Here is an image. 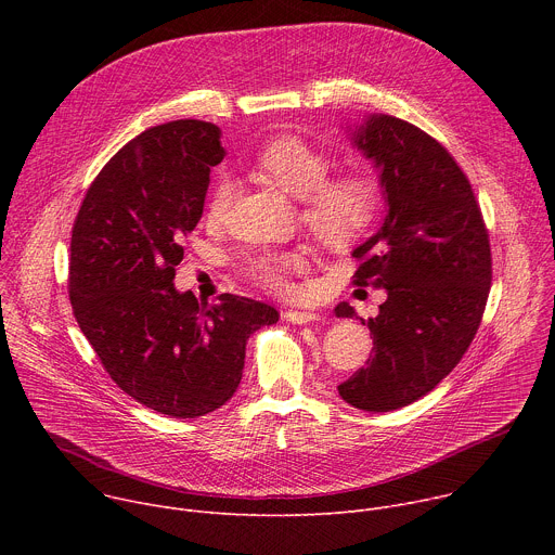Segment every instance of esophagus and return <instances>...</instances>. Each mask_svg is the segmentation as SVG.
Listing matches in <instances>:
<instances>
[{"label":"esophagus","instance_id":"34e87169","mask_svg":"<svg viewBox=\"0 0 555 555\" xmlns=\"http://www.w3.org/2000/svg\"><path fill=\"white\" fill-rule=\"evenodd\" d=\"M283 319H285V321H289V323H294V325H309V323H315V321H321V315H319V313H313V311H300V309H285V313H283Z\"/></svg>","mask_w":555,"mask_h":555}]
</instances>
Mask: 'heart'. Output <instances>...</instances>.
I'll return each instance as SVG.
<instances>
[{"instance_id":"heart-1","label":"heart","mask_w":555,"mask_h":555,"mask_svg":"<svg viewBox=\"0 0 555 555\" xmlns=\"http://www.w3.org/2000/svg\"><path fill=\"white\" fill-rule=\"evenodd\" d=\"M253 165L274 186L300 199L302 221L330 248H345L362 240L382 208V184L375 173L347 169L330 176V155L305 138L270 140L257 151ZM234 195V180L221 173L208 193L206 221L223 223ZM305 266V255L292 248H259L244 257L246 274L279 294L292 292V276Z\"/></svg>"}]
</instances>
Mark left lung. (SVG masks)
I'll return each instance as SVG.
<instances>
[{
  "instance_id": "1",
  "label": "left lung",
  "mask_w": 555,
  "mask_h": 555,
  "mask_svg": "<svg viewBox=\"0 0 555 555\" xmlns=\"http://www.w3.org/2000/svg\"><path fill=\"white\" fill-rule=\"evenodd\" d=\"M353 142L379 169L388 206L382 228L353 250V285L384 287L386 300L366 323V369L338 392L360 411L388 413L430 392L477 336L492 250L472 184L441 142L384 114L371 116ZM336 313L351 319L356 311L340 302Z\"/></svg>"
}]
</instances>
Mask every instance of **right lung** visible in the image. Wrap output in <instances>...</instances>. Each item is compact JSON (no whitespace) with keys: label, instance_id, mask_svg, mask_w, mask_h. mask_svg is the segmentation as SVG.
Returning a JSON list of instances; mask_svg holds the SVG:
<instances>
[{"label":"right lung","instance_id":"obj_1","mask_svg":"<svg viewBox=\"0 0 555 555\" xmlns=\"http://www.w3.org/2000/svg\"><path fill=\"white\" fill-rule=\"evenodd\" d=\"M219 127L157 125L101 169L74 219L67 292L74 319L109 377L142 406L195 420L240 386L248 338L279 321L272 305L173 287L182 240L202 219Z\"/></svg>","mask_w":555,"mask_h":555}]
</instances>
